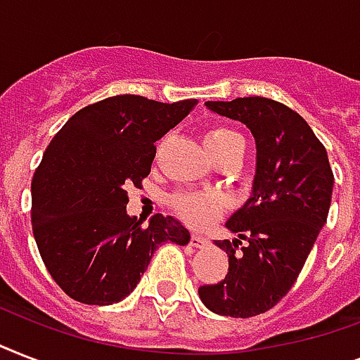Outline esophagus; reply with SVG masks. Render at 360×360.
Here are the masks:
<instances>
[{"instance_id":"1","label":"esophagus","mask_w":360,"mask_h":360,"mask_svg":"<svg viewBox=\"0 0 360 360\" xmlns=\"http://www.w3.org/2000/svg\"><path fill=\"white\" fill-rule=\"evenodd\" d=\"M191 245L194 246V248H202V246L207 245V239L203 236H200V233H194V236L191 237Z\"/></svg>"}]
</instances>
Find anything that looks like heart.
Wrapping results in <instances>:
<instances>
[{
    "instance_id": "obj_1",
    "label": "heart",
    "mask_w": 360,
    "mask_h": 360,
    "mask_svg": "<svg viewBox=\"0 0 360 360\" xmlns=\"http://www.w3.org/2000/svg\"><path fill=\"white\" fill-rule=\"evenodd\" d=\"M205 149L211 157H217L219 153L230 149V147L243 146V138L237 134L236 130L228 127H214L207 130V134L203 138ZM175 207L179 209V213L186 220H191L192 224H203L214 217L222 205V198L217 194H202V192H185L174 198Z\"/></svg>"
}]
</instances>
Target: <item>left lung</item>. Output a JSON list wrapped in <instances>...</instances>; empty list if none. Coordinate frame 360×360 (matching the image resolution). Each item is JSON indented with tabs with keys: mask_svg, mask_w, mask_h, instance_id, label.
<instances>
[{
	"mask_svg": "<svg viewBox=\"0 0 360 360\" xmlns=\"http://www.w3.org/2000/svg\"><path fill=\"white\" fill-rule=\"evenodd\" d=\"M205 106L250 129L256 174L250 198L226 222L237 239L214 240L228 254V274L198 293L211 312L252 318L273 308L295 284L327 222L335 175L310 124L282 103L245 97ZM240 240L245 246L239 251Z\"/></svg>",
	"mask_w": 360,
	"mask_h": 360,
	"instance_id": "obj_1",
	"label": "left lung"
}]
</instances>
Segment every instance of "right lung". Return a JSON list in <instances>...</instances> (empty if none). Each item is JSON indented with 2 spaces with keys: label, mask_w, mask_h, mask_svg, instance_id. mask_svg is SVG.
<instances>
[{
  "label": "right lung",
  "mask_w": 360,
  "mask_h": 360,
  "mask_svg": "<svg viewBox=\"0 0 360 360\" xmlns=\"http://www.w3.org/2000/svg\"><path fill=\"white\" fill-rule=\"evenodd\" d=\"M196 103L104 98L76 112L46 147L31 183V226L48 273L75 301H123L158 245H188L191 233L174 217L155 214L143 226L127 214V191L140 188L155 141Z\"/></svg>",
  "instance_id": "right-lung-1"
}]
</instances>
